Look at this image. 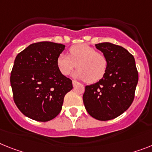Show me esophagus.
Masks as SVG:
<instances>
[{"instance_id":"1","label":"esophagus","mask_w":152,"mask_h":152,"mask_svg":"<svg viewBox=\"0 0 152 152\" xmlns=\"http://www.w3.org/2000/svg\"><path fill=\"white\" fill-rule=\"evenodd\" d=\"M76 84H78V82H76L75 80H72V85H73V86H76Z\"/></svg>"}]
</instances>
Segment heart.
Returning a JSON list of instances; mask_svg holds the SVG:
<instances>
[{
	"mask_svg": "<svg viewBox=\"0 0 152 152\" xmlns=\"http://www.w3.org/2000/svg\"><path fill=\"white\" fill-rule=\"evenodd\" d=\"M68 55L61 53L57 58V66L61 73L67 76L76 66L73 76L86 83H95L101 80L108 67V59L104 53L85 44L70 47Z\"/></svg>",
	"mask_w": 152,
	"mask_h": 152,
	"instance_id": "b5f03b06",
	"label": "heart"
}]
</instances>
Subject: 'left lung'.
Segmentation results:
<instances>
[{"label": "left lung", "mask_w": 152, "mask_h": 152, "mask_svg": "<svg viewBox=\"0 0 152 152\" xmlns=\"http://www.w3.org/2000/svg\"><path fill=\"white\" fill-rule=\"evenodd\" d=\"M95 45L107 56L108 67L99 82L86 86L83 100L91 117L109 121L122 114L131 105L138 72L134 58L124 48L110 42Z\"/></svg>", "instance_id": "obj_1"}]
</instances>
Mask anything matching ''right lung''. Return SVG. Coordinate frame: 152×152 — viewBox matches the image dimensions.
Returning a JSON list of instances; mask_svg holds the SVG:
<instances>
[{"label":"right lung","instance_id":"obj_1","mask_svg":"<svg viewBox=\"0 0 152 152\" xmlns=\"http://www.w3.org/2000/svg\"><path fill=\"white\" fill-rule=\"evenodd\" d=\"M64 49L62 44L41 42L30 45L15 58L10 78L14 101L31 119L45 122L55 118L65 95L72 89V80L57 66Z\"/></svg>","mask_w":152,"mask_h":152}]
</instances>
